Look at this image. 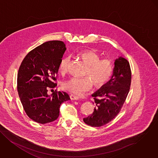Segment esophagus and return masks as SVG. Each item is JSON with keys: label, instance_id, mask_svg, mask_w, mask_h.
<instances>
[{"label": "esophagus", "instance_id": "esophagus-1", "mask_svg": "<svg viewBox=\"0 0 158 158\" xmlns=\"http://www.w3.org/2000/svg\"><path fill=\"white\" fill-rule=\"evenodd\" d=\"M70 98L71 100H78L79 98V96H75L74 94H70Z\"/></svg>", "mask_w": 158, "mask_h": 158}]
</instances>
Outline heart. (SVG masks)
Segmentation results:
<instances>
[{
    "label": "heart",
    "mask_w": 158,
    "mask_h": 158,
    "mask_svg": "<svg viewBox=\"0 0 158 158\" xmlns=\"http://www.w3.org/2000/svg\"><path fill=\"white\" fill-rule=\"evenodd\" d=\"M79 56L88 65L84 78L72 77L62 84L63 89L75 94H81L90 90L93 82L96 88H100L109 81L113 73V62L109 58L100 59V55L93 50H84L78 53ZM70 57H64L60 63L61 73L67 71Z\"/></svg>",
    "instance_id": "b5f03b06"
}]
</instances>
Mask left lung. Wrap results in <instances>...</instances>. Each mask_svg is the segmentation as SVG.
Wrapping results in <instances>:
<instances>
[{
  "instance_id": "1",
  "label": "left lung",
  "mask_w": 158,
  "mask_h": 158,
  "mask_svg": "<svg viewBox=\"0 0 158 158\" xmlns=\"http://www.w3.org/2000/svg\"><path fill=\"white\" fill-rule=\"evenodd\" d=\"M114 64L110 80L92 95L96 105L94 112L83 119L92 127H100L112 121L120 112L129 94L132 79L129 62L120 57Z\"/></svg>"
}]
</instances>
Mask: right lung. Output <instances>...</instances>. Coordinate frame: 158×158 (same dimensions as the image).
I'll use <instances>...</instances> for the list:
<instances>
[{
    "label": "right lung",
    "mask_w": 158,
    "mask_h": 158,
    "mask_svg": "<svg viewBox=\"0 0 158 158\" xmlns=\"http://www.w3.org/2000/svg\"><path fill=\"white\" fill-rule=\"evenodd\" d=\"M66 50L64 43L49 41L30 51L22 62L17 74V91L23 109L32 120L46 124L56 120L61 103L70 100L67 93L49 88L56 86L59 65Z\"/></svg>",
    "instance_id": "1"
}]
</instances>
